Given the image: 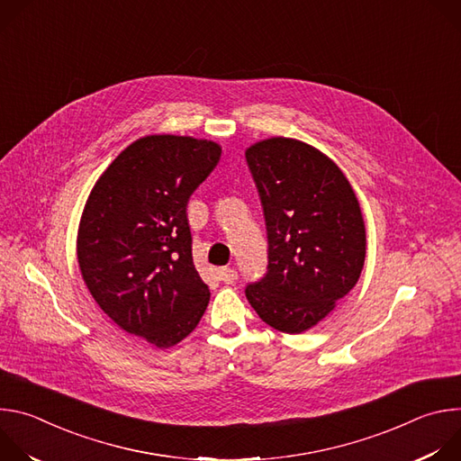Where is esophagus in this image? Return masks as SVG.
<instances>
[{"instance_id": "34e87169", "label": "esophagus", "mask_w": 461, "mask_h": 461, "mask_svg": "<svg viewBox=\"0 0 461 461\" xmlns=\"http://www.w3.org/2000/svg\"><path fill=\"white\" fill-rule=\"evenodd\" d=\"M237 272L233 270V268H230V267H226V268H222L221 270V279L226 283V285H233L235 281H237Z\"/></svg>"}]
</instances>
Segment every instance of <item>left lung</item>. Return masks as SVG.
Returning <instances> with one entry per match:
<instances>
[{"label": "left lung", "mask_w": 461, "mask_h": 461, "mask_svg": "<svg viewBox=\"0 0 461 461\" xmlns=\"http://www.w3.org/2000/svg\"><path fill=\"white\" fill-rule=\"evenodd\" d=\"M268 239L265 277L246 286L258 317L301 334L357 283L366 253L365 222L343 171L315 148L268 139L246 151Z\"/></svg>", "instance_id": "1"}]
</instances>
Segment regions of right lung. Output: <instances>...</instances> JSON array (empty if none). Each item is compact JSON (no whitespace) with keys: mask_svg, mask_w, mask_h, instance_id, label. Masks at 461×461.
Masks as SVG:
<instances>
[{"mask_svg":"<svg viewBox=\"0 0 461 461\" xmlns=\"http://www.w3.org/2000/svg\"><path fill=\"white\" fill-rule=\"evenodd\" d=\"M221 160V146L175 135L125 148L95 184L78 230V265L122 330L169 348L210 301L193 265L187 201Z\"/></svg>","mask_w":461,"mask_h":461,"instance_id":"1","label":"right lung"}]
</instances>
